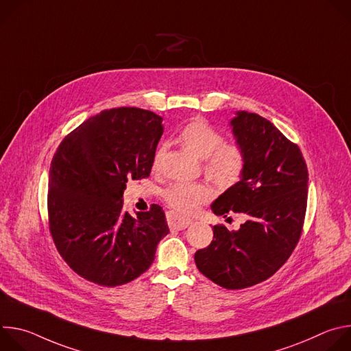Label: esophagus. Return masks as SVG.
<instances>
[{"mask_svg":"<svg viewBox=\"0 0 351 351\" xmlns=\"http://www.w3.org/2000/svg\"><path fill=\"white\" fill-rule=\"evenodd\" d=\"M167 218H168V225H169V228L173 229V230H183V229H186L189 225H191V222H193L191 219L184 218V217H180V215L175 214V213H168Z\"/></svg>","mask_w":351,"mask_h":351,"instance_id":"1","label":"esophagus"}]
</instances>
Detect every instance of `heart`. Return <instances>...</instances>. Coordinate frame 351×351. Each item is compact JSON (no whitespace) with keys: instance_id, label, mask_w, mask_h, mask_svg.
Masks as SVG:
<instances>
[{"instance_id":"heart-1","label":"heart","mask_w":351,"mask_h":351,"mask_svg":"<svg viewBox=\"0 0 351 351\" xmlns=\"http://www.w3.org/2000/svg\"><path fill=\"white\" fill-rule=\"evenodd\" d=\"M178 140L197 158L204 160L206 173L221 187L228 189L240 180L245 168L243 148L237 144H225L223 136L207 122L202 119L189 122L180 129ZM164 153L165 147L156 152L154 169L160 167ZM211 197L213 190L203 183H175L164 193L168 206L182 214L194 213Z\"/></svg>"}]
</instances>
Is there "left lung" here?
Masks as SVG:
<instances>
[{
	"label": "left lung",
	"mask_w": 351,
	"mask_h": 351,
	"mask_svg": "<svg viewBox=\"0 0 351 351\" xmlns=\"http://www.w3.org/2000/svg\"><path fill=\"white\" fill-rule=\"evenodd\" d=\"M229 125L245 168L211 210L244 214L247 221L237 230L215 225L211 244L195 252L194 261L214 283L236 290L271 278L293 253L307 208L308 171L300 148L268 119L237 111Z\"/></svg>",
	"instance_id": "left-lung-1"
}]
</instances>
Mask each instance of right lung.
<instances>
[{"mask_svg":"<svg viewBox=\"0 0 351 351\" xmlns=\"http://www.w3.org/2000/svg\"><path fill=\"white\" fill-rule=\"evenodd\" d=\"M162 118L115 108L88 118L60 144L49 167L48 218L57 250L82 278L125 285L145 272L169 233L162 208L123 211L129 179L148 178Z\"/></svg>","mask_w":351,"mask_h":351,"instance_id":"1","label":"right lung"}]
</instances>
